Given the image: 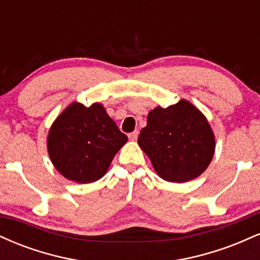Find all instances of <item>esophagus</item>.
Masks as SVG:
<instances>
[{"instance_id":"1","label":"esophagus","mask_w":260,"mask_h":260,"mask_svg":"<svg viewBox=\"0 0 260 260\" xmlns=\"http://www.w3.org/2000/svg\"><path fill=\"white\" fill-rule=\"evenodd\" d=\"M128 138H129V140H132V142H136L137 138H138V131H134V132L128 134Z\"/></svg>"}]
</instances>
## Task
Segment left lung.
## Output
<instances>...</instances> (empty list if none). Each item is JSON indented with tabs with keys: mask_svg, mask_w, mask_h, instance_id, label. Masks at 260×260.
Instances as JSON below:
<instances>
[{
	"mask_svg": "<svg viewBox=\"0 0 260 260\" xmlns=\"http://www.w3.org/2000/svg\"><path fill=\"white\" fill-rule=\"evenodd\" d=\"M138 144L155 172L176 183L199 177L215 153V136L207 117L184 99L166 109L156 106L149 111Z\"/></svg>",
	"mask_w": 260,
	"mask_h": 260,
	"instance_id": "obj_1",
	"label": "left lung"
}]
</instances>
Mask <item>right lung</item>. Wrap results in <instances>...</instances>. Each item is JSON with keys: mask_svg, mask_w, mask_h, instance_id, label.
Listing matches in <instances>:
<instances>
[{"mask_svg": "<svg viewBox=\"0 0 260 260\" xmlns=\"http://www.w3.org/2000/svg\"><path fill=\"white\" fill-rule=\"evenodd\" d=\"M103 104L86 107L73 101L57 116L47 134V151L55 169L70 181L100 180L127 143Z\"/></svg>", "mask_w": 260, "mask_h": 260, "instance_id": "right-lung-1", "label": "right lung"}]
</instances>
